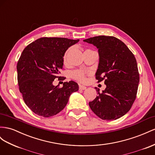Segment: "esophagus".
<instances>
[{
  "mask_svg": "<svg viewBox=\"0 0 155 155\" xmlns=\"http://www.w3.org/2000/svg\"><path fill=\"white\" fill-rule=\"evenodd\" d=\"M86 87L85 86H83V85H79V90H85L86 89Z\"/></svg>",
  "mask_w": 155,
  "mask_h": 155,
  "instance_id": "obj_1",
  "label": "esophagus"
}]
</instances>
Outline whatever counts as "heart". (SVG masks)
Returning <instances> with one entry per match:
<instances>
[{"label": "heart", "instance_id": "obj_1", "mask_svg": "<svg viewBox=\"0 0 155 155\" xmlns=\"http://www.w3.org/2000/svg\"><path fill=\"white\" fill-rule=\"evenodd\" d=\"M69 53H70V49L67 50L64 54V57H63V60H64V62H66V61H67V57H68ZM72 77L74 79H76V80H77L78 81H80V82H84L86 80V74L81 70L74 71V72L72 73Z\"/></svg>", "mask_w": 155, "mask_h": 155}]
</instances>
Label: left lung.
<instances>
[{
  "label": "left lung",
  "instance_id": "8db88e82",
  "mask_svg": "<svg viewBox=\"0 0 155 155\" xmlns=\"http://www.w3.org/2000/svg\"><path fill=\"white\" fill-rule=\"evenodd\" d=\"M98 49L99 64L96 79L104 80L105 90L89 105L100 119L116 120L130 110L140 81L136 59L122 41L114 36H98L83 40Z\"/></svg>",
  "mask_w": 155,
  "mask_h": 155
}]
</instances>
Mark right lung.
Here are the masks:
<instances>
[{
    "instance_id": "right-lung-1",
    "label": "right lung",
    "mask_w": 155,
    "mask_h": 155,
    "mask_svg": "<svg viewBox=\"0 0 155 155\" xmlns=\"http://www.w3.org/2000/svg\"><path fill=\"white\" fill-rule=\"evenodd\" d=\"M79 40L43 37L24 49L17 64L19 89L25 103L38 115L50 117L62 111L70 94L79 89L73 81L64 82L63 87L54 86L61 79L63 57L69 47Z\"/></svg>"
}]
</instances>
